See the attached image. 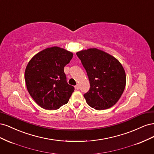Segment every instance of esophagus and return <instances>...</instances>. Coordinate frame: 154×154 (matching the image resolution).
Wrapping results in <instances>:
<instances>
[{
  "label": "esophagus",
  "instance_id": "34e87169",
  "mask_svg": "<svg viewBox=\"0 0 154 154\" xmlns=\"http://www.w3.org/2000/svg\"><path fill=\"white\" fill-rule=\"evenodd\" d=\"M75 88L76 90H78L79 88H80V86H79V85H76V86H75Z\"/></svg>",
  "mask_w": 154,
  "mask_h": 154
}]
</instances>
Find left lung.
<instances>
[{"label": "left lung", "mask_w": 154, "mask_h": 154, "mask_svg": "<svg viewBox=\"0 0 154 154\" xmlns=\"http://www.w3.org/2000/svg\"><path fill=\"white\" fill-rule=\"evenodd\" d=\"M86 70L90 89L83 94L87 104L96 110H105L117 103L126 85L125 70L118 60L97 49L76 53Z\"/></svg>", "instance_id": "obj_1"}]
</instances>
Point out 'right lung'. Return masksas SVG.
Returning <instances> with one entry per match:
<instances>
[{"label":"right lung","mask_w":154,"mask_h":154,"mask_svg":"<svg viewBox=\"0 0 154 154\" xmlns=\"http://www.w3.org/2000/svg\"><path fill=\"white\" fill-rule=\"evenodd\" d=\"M72 56L66 49L53 47L37 53L27 64V91L42 108L57 110L68 103L74 87L68 84L63 69Z\"/></svg>","instance_id":"add662e5"}]
</instances>
